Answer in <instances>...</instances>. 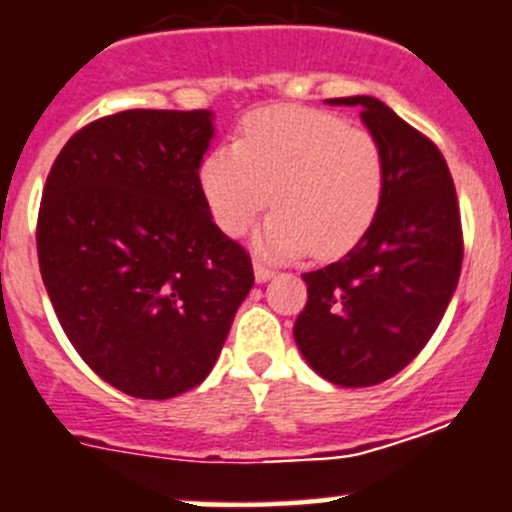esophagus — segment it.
I'll use <instances>...</instances> for the list:
<instances>
[{
    "instance_id": "34e87169",
    "label": "esophagus",
    "mask_w": 512,
    "mask_h": 512,
    "mask_svg": "<svg viewBox=\"0 0 512 512\" xmlns=\"http://www.w3.org/2000/svg\"><path fill=\"white\" fill-rule=\"evenodd\" d=\"M272 277H274V272H272V270H267L265 265H260V262H255V279H257V284L270 282Z\"/></svg>"
}]
</instances>
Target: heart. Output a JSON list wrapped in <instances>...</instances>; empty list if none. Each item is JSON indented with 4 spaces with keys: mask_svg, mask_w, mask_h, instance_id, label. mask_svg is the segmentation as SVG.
Segmentation results:
<instances>
[{
    "mask_svg": "<svg viewBox=\"0 0 512 512\" xmlns=\"http://www.w3.org/2000/svg\"><path fill=\"white\" fill-rule=\"evenodd\" d=\"M206 206L225 235H240L267 208L257 233L272 257L306 250L321 260L358 245L380 211L385 157L373 134L309 107H265L242 120L233 147L198 166Z\"/></svg>",
    "mask_w": 512,
    "mask_h": 512,
    "instance_id": "1",
    "label": "heart"
}]
</instances>
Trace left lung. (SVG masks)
<instances>
[{
	"instance_id": "8db88e82",
	"label": "left lung",
	"mask_w": 512,
	"mask_h": 512,
	"mask_svg": "<svg viewBox=\"0 0 512 512\" xmlns=\"http://www.w3.org/2000/svg\"><path fill=\"white\" fill-rule=\"evenodd\" d=\"M360 107L385 157V193L368 233L324 270L301 274L294 324L306 363L333 385L370 387L400 373L437 331L464 260L454 179L432 139L370 95L333 98Z\"/></svg>"
}]
</instances>
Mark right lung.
I'll return each mask as SVG.
<instances>
[{
  "mask_svg": "<svg viewBox=\"0 0 512 512\" xmlns=\"http://www.w3.org/2000/svg\"><path fill=\"white\" fill-rule=\"evenodd\" d=\"M213 134L211 110L117 112L75 132L43 186L53 311L80 358L139 400L201 385L255 284L198 186Z\"/></svg>",
  "mask_w": 512,
  "mask_h": 512,
  "instance_id": "right-lung-1",
  "label": "right lung"
}]
</instances>
